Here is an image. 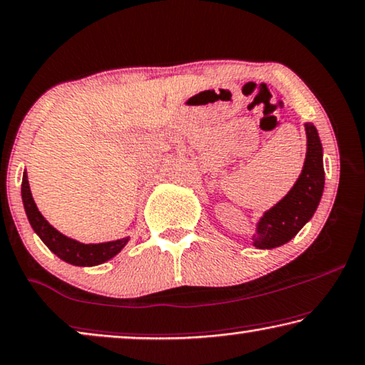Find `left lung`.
Segmentation results:
<instances>
[{
	"instance_id": "1",
	"label": "left lung",
	"mask_w": 365,
	"mask_h": 365,
	"mask_svg": "<svg viewBox=\"0 0 365 365\" xmlns=\"http://www.w3.org/2000/svg\"><path fill=\"white\" fill-rule=\"evenodd\" d=\"M308 150L303 171L284 197L263 214L253 235L257 248H274L293 239L318 209L324 189L323 146L318 130L313 123H306Z\"/></svg>"
}]
</instances>
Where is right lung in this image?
Instances as JSON below:
<instances>
[{"instance_id": "add662e5", "label": "right lung", "mask_w": 365, "mask_h": 365, "mask_svg": "<svg viewBox=\"0 0 365 365\" xmlns=\"http://www.w3.org/2000/svg\"><path fill=\"white\" fill-rule=\"evenodd\" d=\"M21 195H23V204L26 215H28L29 224L36 234L41 237L47 248L56 253L61 260L77 267H93L110 260L128 244V237L113 242H103V244H81V242L68 239L59 230H56L49 222H47L38 210L33 194L29 189L28 174H23V184H21Z\"/></svg>"}]
</instances>
